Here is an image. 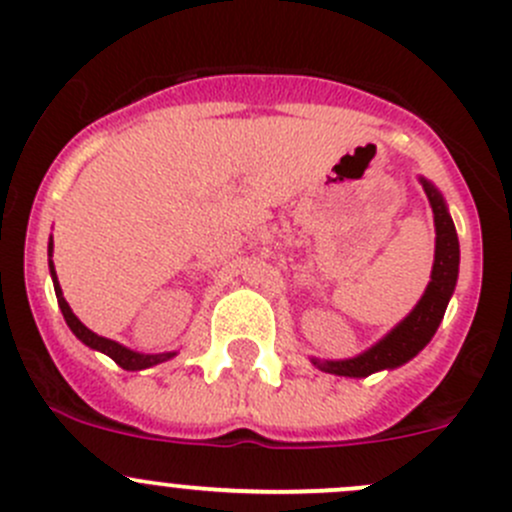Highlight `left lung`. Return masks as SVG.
Here are the masks:
<instances>
[{
  "label": "left lung",
  "instance_id": "obj_1",
  "mask_svg": "<svg viewBox=\"0 0 512 512\" xmlns=\"http://www.w3.org/2000/svg\"><path fill=\"white\" fill-rule=\"evenodd\" d=\"M421 183L428 195V203L433 208V223H436V257H433L431 282H428L426 292L418 299L414 312L404 322L396 324L379 344H374V347L366 349L364 354L354 356V359H312L317 369L337 376H354V379H361V376H369L381 369H396V366L414 359L431 342L433 334H436L438 324H441L443 314H446L448 299H451L453 289H456L461 250H458L456 225H453L451 215H448L443 195L428 180L421 178Z\"/></svg>",
  "mask_w": 512,
  "mask_h": 512
}]
</instances>
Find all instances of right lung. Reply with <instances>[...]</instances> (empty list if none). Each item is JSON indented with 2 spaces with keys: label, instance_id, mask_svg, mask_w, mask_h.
Segmentation results:
<instances>
[{
  "label": "right lung",
  "instance_id": "add662e5",
  "mask_svg": "<svg viewBox=\"0 0 512 512\" xmlns=\"http://www.w3.org/2000/svg\"><path fill=\"white\" fill-rule=\"evenodd\" d=\"M51 250H54V242H49V257H51ZM49 270H51V280H54V292H56V299H59V307H61V314H64L66 324H69L71 332L76 334V337L81 339V342L86 344V347L96 349V352H103L106 356H111L113 361H116L121 369L126 371H141V369H148V366H156L160 361H168L173 359L175 352H165V354H138L133 352V349L123 347V344L113 342V339H106V337H98V334L91 332L89 327H84V324L79 322V317H76L74 312H71L69 302L64 299V294H61V287H59V280H56V272H54V262L49 260Z\"/></svg>",
  "mask_w": 512,
  "mask_h": 512
}]
</instances>
